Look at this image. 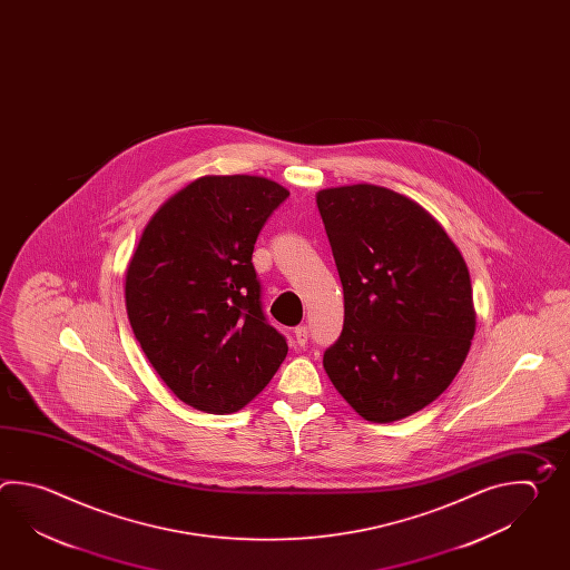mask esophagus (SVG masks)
I'll use <instances>...</instances> for the list:
<instances>
[{
	"instance_id": "obj_1",
	"label": "esophagus",
	"mask_w": 570,
	"mask_h": 570,
	"mask_svg": "<svg viewBox=\"0 0 570 570\" xmlns=\"http://www.w3.org/2000/svg\"><path fill=\"white\" fill-rule=\"evenodd\" d=\"M308 337H311V333H308V326H296L294 328V338H296V343L301 345V347H304L306 343H308Z\"/></svg>"
}]
</instances>
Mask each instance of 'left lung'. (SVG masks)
I'll return each mask as SVG.
<instances>
[{
    "label": "left lung",
    "instance_id": "left-lung-1",
    "mask_svg": "<svg viewBox=\"0 0 570 570\" xmlns=\"http://www.w3.org/2000/svg\"><path fill=\"white\" fill-rule=\"evenodd\" d=\"M345 298L323 365L360 416L394 422L451 385L475 333L465 259L414 200L373 185L316 195Z\"/></svg>",
    "mask_w": 570,
    "mask_h": 570
}]
</instances>
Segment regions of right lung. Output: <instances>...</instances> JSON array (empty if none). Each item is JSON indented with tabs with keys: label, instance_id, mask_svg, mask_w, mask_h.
Segmentation results:
<instances>
[{
	"label": "right lung",
	"instance_id": "right-lung-1",
	"mask_svg": "<svg viewBox=\"0 0 570 570\" xmlns=\"http://www.w3.org/2000/svg\"><path fill=\"white\" fill-rule=\"evenodd\" d=\"M291 197L262 176H203L168 198L126 274L129 325L176 397L209 414L252 402L286 360L252 262L257 235Z\"/></svg>",
	"mask_w": 570,
	"mask_h": 570
}]
</instances>
